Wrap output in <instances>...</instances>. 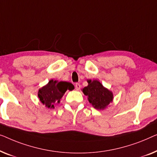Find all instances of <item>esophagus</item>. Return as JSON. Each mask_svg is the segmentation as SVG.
<instances>
[{"instance_id": "1", "label": "esophagus", "mask_w": 157, "mask_h": 157, "mask_svg": "<svg viewBox=\"0 0 157 157\" xmlns=\"http://www.w3.org/2000/svg\"><path fill=\"white\" fill-rule=\"evenodd\" d=\"M75 89H76V90H80V87H81V85H80V84L79 83H76L75 84Z\"/></svg>"}]
</instances>
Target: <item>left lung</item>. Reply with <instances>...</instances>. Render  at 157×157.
<instances>
[{
	"instance_id": "obj_1",
	"label": "left lung",
	"mask_w": 157,
	"mask_h": 157,
	"mask_svg": "<svg viewBox=\"0 0 157 157\" xmlns=\"http://www.w3.org/2000/svg\"><path fill=\"white\" fill-rule=\"evenodd\" d=\"M88 86L82 89L83 93L94 108L103 109L113 100V94L98 80H88Z\"/></svg>"
}]
</instances>
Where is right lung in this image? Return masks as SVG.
Segmentation results:
<instances>
[{
    "instance_id": "1",
    "label": "right lung",
    "mask_w": 157,
    "mask_h": 157,
    "mask_svg": "<svg viewBox=\"0 0 157 157\" xmlns=\"http://www.w3.org/2000/svg\"><path fill=\"white\" fill-rule=\"evenodd\" d=\"M74 86L67 82H58L51 79L48 85L44 86L38 91V98L43 105L48 108H54V105L59 100L67 90H72Z\"/></svg>"
}]
</instances>
